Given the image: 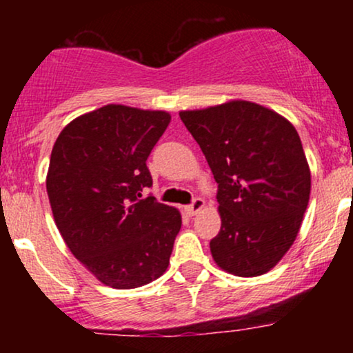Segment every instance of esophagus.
I'll return each mask as SVG.
<instances>
[{
    "instance_id": "obj_1",
    "label": "esophagus",
    "mask_w": 353,
    "mask_h": 353,
    "mask_svg": "<svg viewBox=\"0 0 353 353\" xmlns=\"http://www.w3.org/2000/svg\"><path fill=\"white\" fill-rule=\"evenodd\" d=\"M204 205H205L204 199H201V197H196V199L192 201V204H189L188 208H185V210H188L189 216H196L197 212H201V210L204 209Z\"/></svg>"
}]
</instances>
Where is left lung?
Segmentation results:
<instances>
[{"mask_svg":"<svg viewBox=\"0 0 353 353\" xmlns=\"http://www.w3.org/2000/svg\"><path fill=\"white\" fill-rule=\"evenodd\" d=\"M214 179L221 230L210 241L216 264L239 277L275 267L301 229L310 169L285 117L250 101L181 111Z\"/></svg>","mask_w":353,"mask_h":353,"instance_id":"obj_1","label":"left lung"}]
</instances>
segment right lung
Wrapping results in <instances>:
<instances>
[{"label": "right lung", "instance_id": "add662e5", "mask_svg": "<svg viewBox=\"0 0 353 353\" xmlns=\"http://www.w3.org/2000/svg\"><path fill=\"white\" fill-rule=\"evenodd\" d=\"M171 114L108 104L76 117L52 145L46 190L76 259L104 285L136 289L165 272L179 210L143 197L145 161Z\"/></svg>", "mask_w": 353, "mask_h": 353}]
</instances>
